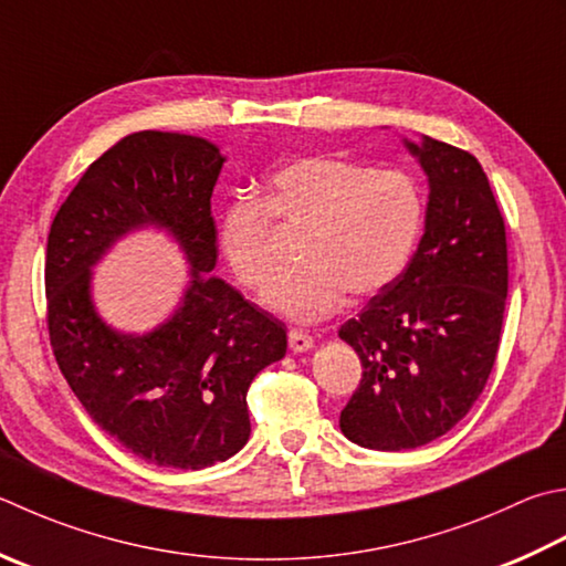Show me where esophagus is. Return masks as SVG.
<instances>
[{
	"label": "esophagus",
	"mask_w": 566,
	"mask_h": 566,
	"mask_svg": "<svg viewBox=\"0 0 566 566\" xmlns=\"http://www.w3.org/2000/svg\"><path fill=\"white\" fill-rule=\"evenodd\" d=\"M290 348L294 353H304L308 348H314V336H308L302 328H292L290 331Z\"/></svg>",
	"instance_id": "1"
}]
</instances>
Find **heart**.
<instances>
[{
	"instance_id": "obj_1",
	"label": "heart",
	"mask_w": 566,
	"mask_h": 566,
	"mask_svg": "<svg viewBox=\"0 0 566 566\" xmlns=\"http://www.w3.org/2000/svg\"><path fill=\"white\" fill-rule=\"evenodd\" d=\"M424 198L412 176L314 154L270 176L262 201L240 198L220 220V250L250 292H268L281 269L275 230L302 237V271L272 287L268 304L294 321H316L350 296L390 286L415 252Z\"/></svg>"
}]
</instances>
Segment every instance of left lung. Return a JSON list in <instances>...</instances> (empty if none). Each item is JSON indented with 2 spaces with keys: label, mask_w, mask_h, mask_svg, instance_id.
Returning <instances> with one entry per match:
<instances>
[{
  "label": "left lung",
  "mask_w": 566,
  "mask_h": 566,
  "mask_svg": "<svg viewBox=\"0 0 566 566\" xmlns=\"http://www.w3.org/2000/svg\"><path fill=\"white\" fill-rule=\"evenodd\" d=\"M407 147L429 176L424 235L338 331L363 365L340 431L378 451L429 444L469 415L493 373L507 296L505 223L479 159L429 137Z\"/></svg>",
  "instance_id": "1"
}]
</instances>
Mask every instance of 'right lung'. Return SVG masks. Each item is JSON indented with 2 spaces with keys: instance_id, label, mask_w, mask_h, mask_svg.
Wrapping results in <instances>:
<instances>
[{
  "instance_id": "1",
  "label": "right lung",
  "mask_w": 566,
  "mask_h": 566,
  "mask_svg": "<svg viewBox=\"0 0 566 566\" xmlns=\"http://www.w3.org/2000/svg\"><path fill=\"white\" fill-rule=\"evenodd\" d=\"M216 144L135 132L95 159L55 213L46 326L55 363L93 422L142 461L198 471L248 444V390L284 358L286 328L213 272ZM169 227L192 262L185 304L149 337H122L92 312L90 268L127 229Z\"/></svg>"
}]
</instances>
